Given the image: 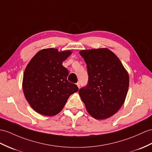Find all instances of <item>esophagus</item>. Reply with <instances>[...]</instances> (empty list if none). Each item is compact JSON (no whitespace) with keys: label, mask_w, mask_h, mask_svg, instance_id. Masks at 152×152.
I'll return each mask as SVG.
<instances>
[{"label":"esophagus","mask_w":152,"mask_h":152,"mask_svg":"<svg viewBox=\"0 0 152 152\" xmlns=\"http://www.w3.org/2000/svg\"><path fill=\"white\" fill-rule=\"evenodd\" d=\"M76 84H77V86H78V88H80V83H77Z\"/></svg>","instance_id":"34e87169"}]
</instances>
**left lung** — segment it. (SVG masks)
Segmentation results:
<instances>
[{
    "instance_id": "left-lung-1",
    "label": "left lung",
    "mask_w": 152,
    "mask_h": 152,
    "mask_svg": "<svg viewBox=\"0 0 152 152\" xmlns=\"http://www.w3.org/2000/svg\"><path fill=\"white\" fill-rule=\"evenodd\" d=\"M86 62L88 82L79 95L89 114L106 119L116 113L125 101L129 75L115 54L108 48L81 50Z\"/></svg>"
}]
</instances>
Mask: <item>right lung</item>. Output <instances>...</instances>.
I'll list each match as a JSON object with an SVG mask.
<instances>
[{"label":"right lung","mask_w":152,"mask_h":152,"mask_svg":"<svg viewBox=\"0 0 152 152\" xmlns=\"http://www.w3.org/2000/svg\"><path fill=\"white\" fill-rule=\"evenodd\" d=\"M72 53L46 48L37 53L28 64L23 90L36 112L45 116L55 115L63 109L69 96L79 90L76 84L67 80L68 70L62 66Z\"/></svg>","instance_id":"right-lung-1"}]
</instances>
